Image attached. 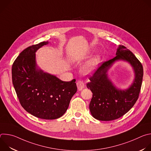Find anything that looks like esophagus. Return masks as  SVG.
<instances>
[{
    "label": "esophagus",
    "instance_id": "34e87169",
    "mask_svg": "<svg viewBox=\"0 0 151 151\" xmlns=\"http://www.w3.org/2000/svg\"><path fill=\"white\" fill-rule=\"evenodd\" d=\"M76 85H77V87H78V90L81 91L82 90L84 87H85V84H84V82L82 80H79V81H78L77 82H76Z\"/></svg>",
    "mask_w": 151,
    "mask_h": 151
}]
</instances>
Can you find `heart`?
<instances>
[{"label": "heart", "mask_w": 151, "mask_h": 151, "mask_svg": "<svg viewBox=\"0 0 151 151\" xmlns=\"http://www.w3.org/2000/svg\"><path fill=\"white\" fill-rule=\"evenodd\" d=\"M100 61V57L99 55H96L93 58H91L89 61L87 63V64L83 67L82 70L84 73H90L93 72L97 64Z\"/></svg>", "instance_id": "1"}]
</instances>
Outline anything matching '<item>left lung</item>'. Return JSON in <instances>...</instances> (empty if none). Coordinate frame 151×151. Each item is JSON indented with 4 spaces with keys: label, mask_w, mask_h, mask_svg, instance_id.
Listing matches in <instances>:
<instances>
[{
    "label": "left lung",
    "mask_w": 151,
    "mask_h": 151,
    "mask_svg": "<svg viewBox=\"0 0 151 151\" xmlns=\"http://www.w3.org/2000/svg\"><path fill=\"white\" fill-rule=\"evenodd\" d=\"M116 55L112 59L103 62L90 77V82L87 84L93 93L89 106L91 114L100 121L116 119L128 112L137 100L142 87L143 69L140 61L124 45L118 47ZM119 59L130 62L135 73L134 83L125 91L116 89L107 77V70Z\"/></svg>",
    "instance_id": "8db88e82"
}]
</instances>
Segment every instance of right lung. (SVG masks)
<instances>
[{
	"mask_svg": "<svg viewBox=\"0 0 151 151\" xmlns=\"http://www.w3.org/2000/svg\"><path fill=\"white\" fill-rule=\"evenodd\" d=\"M48 42L27 47L14 61L12 83L23 108L29 114L44 119H55L67 111L77 91L76 80L63 81L37 68L36 51Z\"/></svg>",
	"mask_w": 151,
	"mask_h": 151,
	"instance_id": "1",
	"label": "right lung"
}]
</instances>
